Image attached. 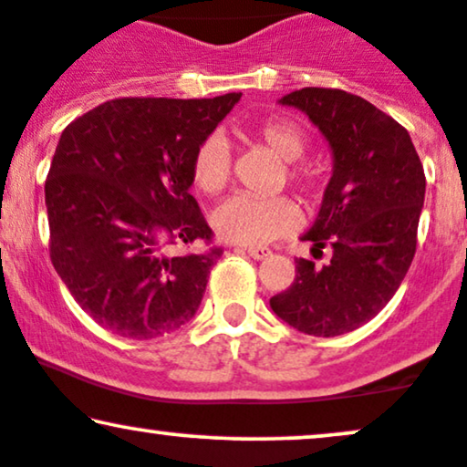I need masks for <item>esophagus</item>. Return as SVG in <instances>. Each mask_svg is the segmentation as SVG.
I'll return each mask as SVG.
<instances>
[{"mask_svg":"<svg viewBox=\"0 0 467 467\" xmlns=\"http://www.w3.org/2000/svg\"><path fill=\"white\" fill-rule=\"evenodd\" d=\"M246 253L253 257V260H266V257L273 255V251L270 249H264V246H249Z\"/></svg>","mask_w":467,"mask_h":467,"instance_id":"34e87169","label":"esophagus"}]
</instances>
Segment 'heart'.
I'll return each mask as SVG.
<instances>
[{
  "mask_svg": "<svg viewBox=\"0 0 467 467\" xmlns=\"http://www.w3.org/2000/svg\"><path fill=\"white\" fill-rule=\"evenodd\" d=\"M253 140L262 145L285 166V180L305 199L316 201L322 194V180L312 171L296 169L307 140L296 125L287 120L270 119L253 130ZM229 151L223 140L207 138L192 155V182L201 192L218 194L229 180ZM212 227L224 243L243 246H264L298 227V210L290 199H253L244 194L223 201L212 214Z\"/></svg>",
  "mask_w": 467,
  "mask_h": 467,
  "instance_id": "1",
  "label": "heart"
}]
</instances>
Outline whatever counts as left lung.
Returning a JSON list of instances; mask_svg holds the SVG:
<instances>
[{
	"label": "left lung",
	"instance_id": "8db88e82",
	"mask_svg": "<svg viewBox=\"0 0 467 467\" xmlns=\"http://www.w3.org/2000/svg\"><path fill=\"white\" fill-rule=\"evenodd\" d=\"M279 103L307 114L331 147V180L301 240L316 251L331 244L333 257L322 268L296 260L295 281L270 309L307 336H344L381 312L411 266L424 169L410 131L361 97L301 88Z\"/></svg>",
	"mask_w": 467,
	"mask_h": 467
}]
</instances>
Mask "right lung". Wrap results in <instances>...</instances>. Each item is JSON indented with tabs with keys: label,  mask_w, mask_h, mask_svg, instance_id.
Returning a JSON list of instances; mask_svg holds the SVG:
<instances>
[{
	"label": "right lung",
	"mask_w": 467,
	"mask_h": 467,
	"mask_svg": "<svg viewBox=\"0 0 467 467\" xmlns=\"http://www.w3.org/2000/svg\"><path fill=\"white\" fill-rule=\"evenodd\" d=\"M243 93L214 99L123 97L62 131L45 182L49 255L79 307L103 329L153 339L197 314L223 249L210 243L192 155Z\"/></svg>",
	"instance_id": "right-lung-1"
}]
</instances>
